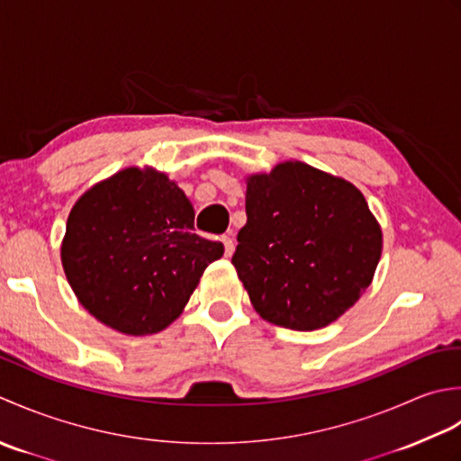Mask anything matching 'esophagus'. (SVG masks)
<instances>
[{"label":"esophagus","instance_id":"1","mask_svg":"<svg viewBox=\"0 0 461 461\" xmlns=\"http://www.w3.org/2000/svg\"><path fill=\"white\" fill-rule=\"evenodd\" d=\"M222 244H224V255L230 257L234 252V240H232V234H222Z\"/></svg>","mask_w":461,"mask_h":461}]
</instances>
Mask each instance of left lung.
Instances as JSON below:
<instances>
[{"label":"left lung","mask_w":461,"mask_h":461,"mask_svg":"<svg viewBox=\"0 0 461 461\" xmlns=\"http://www.w3.org/2000/svg\"><path fill=\"white\" fill-rule=\"evenodd\" d=\"M237 240L232 265L252 306L290 330H316L354 306L382 252L364 194L298 161L249 178Z\"/></svg>","instance_id":"obj_1"}]
</instances>
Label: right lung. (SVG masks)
I'll return each mask as SVG.
<instances>
[{"label":"right lung","instance_id":"1","mask_svg":"<svg viewBox=\"0 0 461 461\" xmlns=\"http://www.w3.org/2000/svg\"><path fill=\"white\" fill-rule=\"evenodd\" d=\"M194 211L163 173L125 168L75 203L61 247L71 288L115 330L161 332L183 312L219 240L194 234Z\"/></svg>","mask_w":461,"mask_h":461}]
</instances>
